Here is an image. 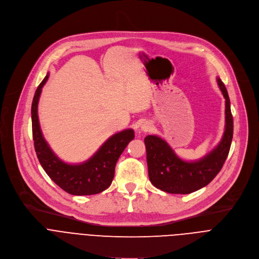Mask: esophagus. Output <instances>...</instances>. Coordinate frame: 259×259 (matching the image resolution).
<instances>
[{
	"instance_id": "esophagus-1",
	"label": "esophagus",
	"mask_w": 259,
	"mask_h": 259,
	"mask_svg": "<svg viewBox=\"0 0 259 259\" xmlns=\"http://www.w3.org/2000/svg\"><path fill=\"white\" fill-rule=\"evenodd\" d=\"M152 128H153V125L150 122H144L141 125V131H143V132H149L152 130Z\"/></svg>"
}]
</instances>
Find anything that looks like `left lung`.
<instances>
[{
	"label": "left lung",
	"instance_id": "obj_1",
	"mask_svg": "<svg viewBox=\"0 0 259 259\" xmlns=\"http://www.w3.org/2000/svg\"><path fill=\"white\" fill-rule=\"evenodd\" d=\"M217 84L226 98V129L219 144L204 158L183 161L161 137L147 135L144 138L149 177L157 189L169 194H191L206 187L223 168L231 149L234 121L228 90L219 78Z\"/></svg>",
	"mask_w": 259,
	"mask_h": 259
}]
</instances>
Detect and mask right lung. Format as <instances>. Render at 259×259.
Returning <instances> with one entry per match:
<instances>
[{
	"label": "right lung",
	"mask_w": 259,
	"mask_h": 259,
	"mask_svg": "<svg viewBox=\"0 0 259 259\" xmlns=\"http://www.w3.org/2000/svg\"><path fill=\"white\" fill-rule=\"evenodd\" d=\"M49 73L36 88L31 103L32 138L36 157L48 176L64 192L75 196H90L103 192L112 183L115 167L128 143L134 138V131L126 129L110 136L100 149L86 162L67 164L50 149L40 128L38 103Z\"/></svg>",
	"instance_id": "1"
}]
</instances>
